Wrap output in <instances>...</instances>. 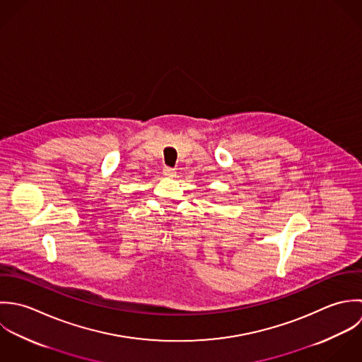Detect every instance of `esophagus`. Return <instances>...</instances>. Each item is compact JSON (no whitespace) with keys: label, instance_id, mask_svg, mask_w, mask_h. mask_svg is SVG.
Segmentation results:
<instances>
[{"label":"esophagus","instance_id":"esophagus-1","mask_svg":"<svg viewBox=\"0 0 362 362\" xmlns=\"http://www.w3.org/2000/svg\"><path fill=\"white\" fill-rule=\"evenodd\" d=\"M163 175H165L166 177H175V176H176V170L172 169V168L165 166V168H163Z\"/></svg>","mask_w":362,"mask_h":362}]
</instances>
